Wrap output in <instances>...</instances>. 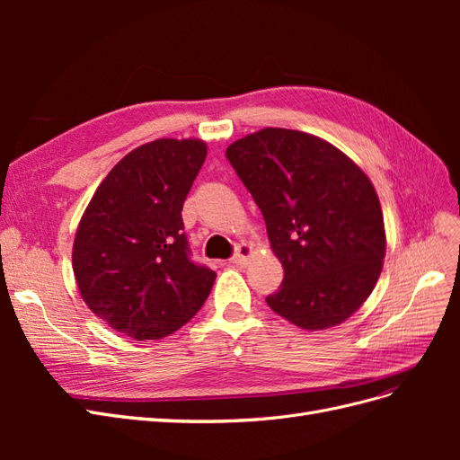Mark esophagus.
I'll list each match as a JSON object with an SVG mask.
<instances>
[{"label": "esophagus", "mask_w": 460, "mask_h": 460, "mask_svg": "<svg viewBox=\"0 0 460 460\" xmlns=\"http://www.w3.org/2000/svg\"><path fill=\"white\" fill-rule=\"evenodd\" d=\"M253 253V247L249 243H240L238 247H235V253L232 255V262L238 264V267H243V264H247V259L252 257Z\"/></svg>", "instance_id": "34e87169"}]
</instances>
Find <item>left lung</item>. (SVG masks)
<instances>
[{"instance_id":"left-lung-1","label":"left lung","mask_w":460,"mask_h":460,"mask_svg":"<svg viewBox=\"0 0 460 460\" xmlns=\"http://www.w3.org/2000/svg\"><path fill=\"white\" fill-rule=\"evenodd\" d=\"M226 159L284 267L269 307L305 330L341 324L372 294L385 255L368 176L332 144L288 128L249 134L228 146Z\"/></svg>"}]
</instances>
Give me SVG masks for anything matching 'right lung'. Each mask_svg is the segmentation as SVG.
<instances>
[{
	"instance_id": "1",
	"label": "right lung",
	"mask_w": 460,
	"mask_h": 460,
	"mask_svg": "<svg viewBox=\"0 0 460 460\" xmlns=\"http://www.w3.org/2000/svg\"><path fill=\"white\" fill-rule=\"evenodd\" d=\"M205 157L201 140L136 147L105 176L80 220L73 247L80 296L124 336H169L211 294L217 274L191 261L182 220Z\"/></svg>"
}]
</instances>
